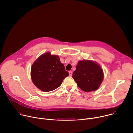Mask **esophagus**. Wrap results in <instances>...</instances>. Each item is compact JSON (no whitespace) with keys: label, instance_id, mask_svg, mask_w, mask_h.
<instances>
[{"label":"esophagus","instance_id":"esophagus-1","mask_svg":"<svg viewBox=\"0 0 133 133\" xmlns=\"http://www.w3.org/2000/svg\"><path fill=\"white\" fill-rule=\"evenodd\" d=\"M72 74V72L71 71H69V75L70 76H71Z\"/></svg>","mask_w":133,"mask_h":133}]
</instances>
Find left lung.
Listing matches in <instances>:
<instances>
[{"label":"left lung","mask_w":133,"mask_h":133,"mask_svg":"<svg viewBox=\"0 0 133 133\" xmlns=\"http://www.w3.org/2000/svg\"><path fill=\"white\" fill-rule=\"evenodd\" d=\"M72 78L79 88L90 92L99 88L104 79V72L97 62L84 59L78 61Z\"/></svg>","instance_id":"left-lung-1"}]
</instances>
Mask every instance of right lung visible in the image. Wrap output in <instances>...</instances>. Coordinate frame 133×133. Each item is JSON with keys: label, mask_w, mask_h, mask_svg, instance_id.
<instances>
[{"label": "right lung", "mask_w": 133, "mask_h": 133, "mask_svg": "<svg viewBox=\"0 0 133 133\" xmlns=\"http://www.w3.org/2000/svg\"><path fill=\"white\" fill-rule=\"evenodd\" d=\"M69 75L59 56L46 52L32 64L30 76L34 84L40 90L48 92L59 87Z\"/></svg>", "instance_id": "right-lung-1"}]
</instances>
